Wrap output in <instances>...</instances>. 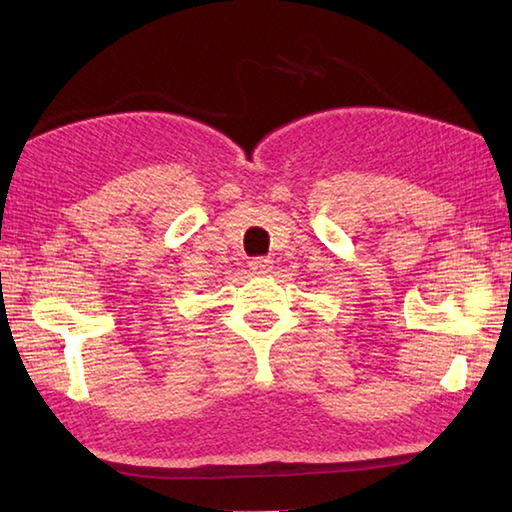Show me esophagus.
<instances>
[{"label": "esophagus", "mask_w": 512, "mask_h": 512, "mask_svg": "<svg viewBox=\"0 0 512 512\" xmlns=\"http://www.w3.org/2000/svg\"><path fill=\"white\" fill-rule=\"evenodd\" d=\"M248 268L253 275H266L270 273V268H273V262H270L268 257H257V259H250Z\"/></svg>", "instance_id": "34e87169"}]
</instances>
